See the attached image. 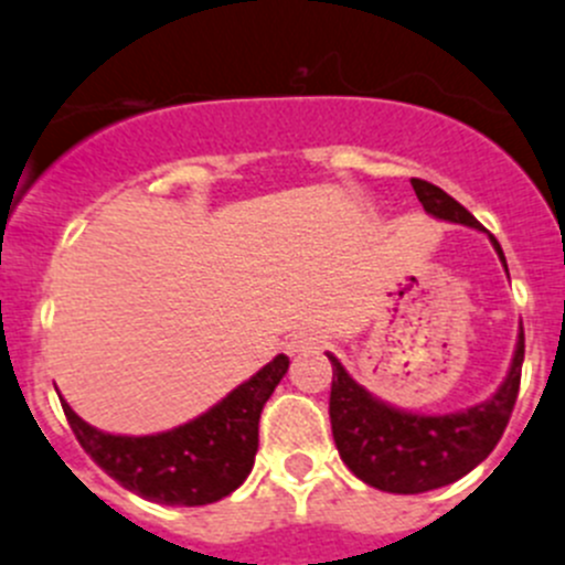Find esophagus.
I'll return each mask as SVG.
<instances>
[{
	"mask_svg": "<svg viewBox=\"0 0 565 565\" xmlns=\"http://www.w3.org/2000/svg\"><path fill=\"white\" fill-rule=\"evenodd\" d=\"M320 348H322V337H317V333H311V331L295 333V337L287 342V353L289 355L311 353V350H320Z\"/></svg>",
	"mask_w": 565,
	"mask_h": 565,
	"instance_id": "obj_1",
	"label": "esophagus"
}]
</instances>
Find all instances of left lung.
Masks as SVG:
<instances>
[{
    "mask_svg": "<svg viewBox=\"0 0 565 565\" xmlns=\"http://www.w3.org/2000/svg\"><path fill=\"white\" fill-rule=\"evenodd\" d=\"M411 188L425 212L441 221L463 223L483 232L472 212L463 210L441 188L425 179H411ZM489 237L500 259L505 262L494 234ZM328 359L333 366L328 414H331L333 441L342 461L355 478L364 480L372 489L388 491V494H422V491L456 483L458 478L472 472L502 439L513 405H516L519 383H522L524 331L519 333L511 372L494 397L461 414L447 416H419L392 408L364 392L333 355Z\"/></svg>",
    "mask_w": 565,
    "mask_h": 565,
    "instance_id": "1",
    "label": "left lung"
}]
</instances>
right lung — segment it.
Masks as SVG:
<instances>
[{
    "instance_id": "right-lung-1",
    "label": "right lung",
    "mask_w": 565,
    "mask_h": 565,
    "mask_svg": "<svg viewBox=\"0 0 565 565\" xmlns=\"http://www.w3.org/2000/svg\"><path fill=\"white\" fill-rule=\"evenodd\" d=\"M276 355L199 419L157 436H109L90 428L60 397L82 450L124 489L160 505H210L243 486L259 450V416L287 372Z\"/></svg>"
}]
</instances>
